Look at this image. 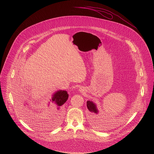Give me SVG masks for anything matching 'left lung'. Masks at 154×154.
I'll return each mask as SVG.
<instances>
[{"label":"left lung","instance_id":"1","mask_svg":"<svg viewBox=\"0 0 154 154\" xmlns=\"http://www.w3.org/2000/svg\"><path fill=\"white\" fill-rule=\"evenodd\" d=\"M87 107H88V110H89L91 112H93L94 113L97 114L98 111L96 109V106L95 104L91 101H87Z\"/></svg>","mask_w":154,"mask_h":154}]
</instances>
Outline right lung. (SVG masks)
<instances>
[{
    "label": "right lung",
    "instance_id": "1",
    "mask_svg": "<svg viewBox=\"0 0 154 154\" xmlns=\"http://www.w3.org/2000/svg\"><path fill=\"white\" fill-rule=\"evenodd\" d=\"M68 94L67 92L65 91H59L57 92H56L52 99V102L53 103V104L54 107H57V114L58 115H60L62 113V105L66 102V100L68 99ZM24 114L26 115V117L28 119H30V121L32 119H36V117L40 116L41 114H39L37 116H32L29 115V114H26V112L25 111V110H23ZM35 117L34 118V117Z\"/></svg>",
    "mask_w": 154,
    "mask_h": 154
}]
</instances>
